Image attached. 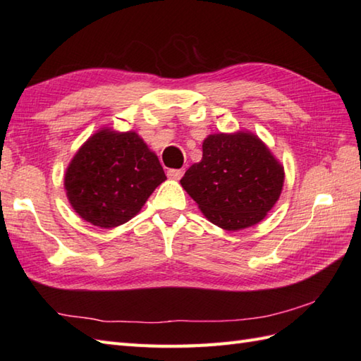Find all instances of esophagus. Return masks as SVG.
I'll list each match as a JSON object with an SVG mask.
<instances>
[{"mask_svg": "<svg viewBox=\"0 0 361 361\" xmlns=\"http://www.w3.org/2000/svg\"><path fill=\"white\" fill-rule=\"evenodd\" d=\"M183 173H185V169H171V171L167 172V176L172 180H180Z\"/></svg>", "mask_w": 361, "mask_h": 361, "instance_id": "34e87169", "label": "esophagus"}]
</instances>
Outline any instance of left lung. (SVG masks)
<instances>
[{
	"instance_id": "left-lung-1",
	"label": "left lung",
	"mask_w": 361,
	"mask_h": 361,
	"mask_svg": "<svg viewBox=\"0 0 361 361\" xmlns=\"http://www.w3.org/2000/svg\"><path fill=\"white\" fill-rule=\"evenodd\" d=\"M200 163L180 180L211 224L240 231L262 221L279 200L283 166L248 130L214 133L203 141Z\"/></svg>"
}]
</instances>
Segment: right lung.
<instances>
[{"label":"right lung","instance_id":"1","mask_svg":"<svg viewBox=\"0 0 361 361\" xmlns=\"http://www.w3.org/2000/svg\"><path fill=\"white\" fill-rule=\"evenodd\" d=\"M164 180L157 153L140 135L102 127L75 152L63 186L80 219L109 229L133 219Z\"/></svg>","mask_w":361,"mask_h":361}]
</instances>
